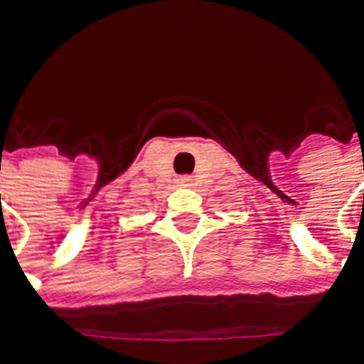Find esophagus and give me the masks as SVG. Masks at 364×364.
<instances>
[{"mask_svg": "<svg viewBox=\"0 0 364 364\" xmlns=\"http://www.w3.org/2000/svg\"><path fill=\"white\" fill-rule=\"evenodd\" d=\"M177 183L183 185V187H188V185H193V179H191V176H181L177 177Z\"/></svg>", "mask_w": 364, "mask_h": 364, "instance_id": "34e87169", "label": "esophagus"}]
</instances>
